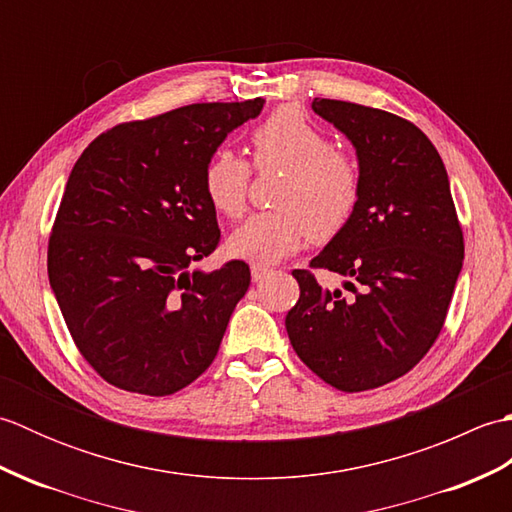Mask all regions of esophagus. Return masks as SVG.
Returning <instances> with one entry per match:
<instances>
[{
  "label": "esophagus",
  "instance_id": "1",
  "mask_svg": "<svg viewBox=\"0 0 512 512\" xmlns=\"http://www.w3.org/2000/svg\"><path fill=\"white\" fill-rule=\"evenodd\" d=\"M250 275H253V281H262L266 275H270V268L264 264H253L250 266Z\"/></svg>",
  "mask_w": 512,
  "mask_h": 512
}]
</instances>
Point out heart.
<instances>
[{
    "mask_svg": "<svg viewBox=\"0 0 512 512\" xmlns=\"http://www.w3.org/2000/svg\"><path fill=\"white\" fill-rule=\"evenodd\" d=\"M257 169H286L275 204L237 226L228 248L248 262H279L310 242L339 235L356 213L363 191L361 165L347 149L332 147L330 136L299 107H279L250 134ZM250 165L233 149L220 147L204 167V191L226 217L246 209Z\"/></svg>",
    "mask_w": 512,
    "mask_h": 512,
    "instance_id": "obj_1",
    "label": "heart"
}]
</instances>
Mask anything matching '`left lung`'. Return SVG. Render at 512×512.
I'll return each instance as SVG.
<instances>
[{
  "label": "left lung",
  "instance_id": "left-lung-1",
  "mask_svg": "<svg viewBox=\"0 0 512 512\" xmlns=\"http://www.w3.org/2000/svg\"><path fill=\"white\" fill-rule=\"evenodd\" d=\"M312 110L352 140L361 165L354 217L310 262L341 275L352 295L292 270L301 295L286 330L314 374L352 394L405 376L436 343L464 237L447 169L416 125L347 101L314 99Z\"/></svg>",
  "mask_w": 512,
  "mask_h": 512
}]
</instances>
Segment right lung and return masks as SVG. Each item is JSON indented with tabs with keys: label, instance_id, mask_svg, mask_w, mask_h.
I'll return each instance as SVG.
<instances>
[{
	"label": "right lung",
	"instance_id": "right-lung-1",
	"mask_svg": "<svg viewBox=\"0 0 512 512\" xmlns=\"http://www.w3.org/2000/svg\"><path fill=\"white\" fill-rule=\"evenodd\" d=\"M264 103H195L116 125L76 160L48 277L76 347L110 385L169 396L217 356L250 268L189 270L220 244L204 167Z\"/></svg>",
	"mask_w": 512,
	"mask_h": 512
}]
</instances>
